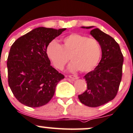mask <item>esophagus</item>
Wrapping results in <instances>:
<instances>
[{
	"mask_svg": "<svg viewBox=\"0 0 133 133\" xmlns=\"http://www.w3.org/2000/svg\"><path fill=\"white\" fill-rule=\"evenodd\" d=\"M69 78H72V79H78V76H76V75H69Z\"/></svg>",
	"mask_w": 133,
	"mask_h": 133,
	"instance_id": "34e87169",
	"label": "esophagus"
}]
</instances>
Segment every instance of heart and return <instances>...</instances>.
Returning <instances> with one entry per match:
<instances>
[{
	"instance_id": "1",
	"label": "heart",
	"mask_w": 133,
	"mask_h": 133,
	"mask_svg": "<svg viewBox=\"0 0 133 133\" xmlns=\"http://www.w3.org/2000/svg\"><path fill=\"white\" fill-rule=\"evenodd\" d=\"M46 54L58 69H62L70 59L71 71L83 72L92 71L98 64L101 55L99 42L79 34H71L62 39V45L53 40L48 44Z\"/></svg>"
}]
</instances>
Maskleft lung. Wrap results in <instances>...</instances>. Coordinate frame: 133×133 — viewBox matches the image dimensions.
<instances>
[{
    "label": "left lung",
    "instance_id": "8db88e82",
    "mask_svg": "<svg viewBox=\"0 0 133 133\" xmlns=\"http://www.w3.org/2000/svg\"><path fill=\"white\" fill-rule=\"evenodd\" d=\"M94 26H82L91 29ZM90 34L99 43L102 50L101 60L94 70L85 75L87 88L78 95L82 104L95 108L113 100L117 96L122 76L124 57L118 43L109 35L96 28Z\"/></svg>",
    "mask_w": 133,
    "mask_h": 133
}]
</instances>
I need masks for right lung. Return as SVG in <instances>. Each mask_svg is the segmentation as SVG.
<instances>
[{
  "label": "right lung",
  "mask_w": 133,
  "mask_h": 133,
  "mask_svg": "<svg viewBox=\"0 0 133 133\" xmlns=\"http://www.w3.org/2000/svg\"><path fill=\"white\" fill-rule=\"evenodd\" d=\"M66 29L39 27L11 46L7 62L8 83L19 103L31 108L48 103L64 76L50 65L46 48Z\"/></svg>",
  "instance_id": "right-lung-1"
}]
</instances>
